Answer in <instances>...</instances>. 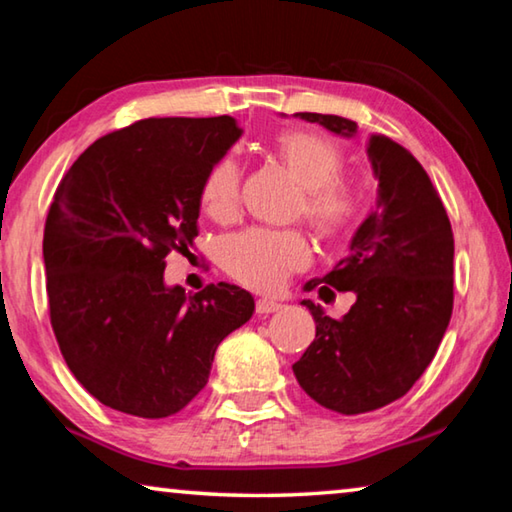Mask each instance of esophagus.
Listing matches in <instances>:
<instances>
[{
    "label": "esophagus",
    "instance_id": "34e87169",
    "mask_svg": "<svg viewBox=\"0 0 512 512\" xmlns=\"http://www.w3.org/2000/svg\"><path fill=\"white\" fill-rule=\"evenodd\" d=\"M257 314H262V316H266V314H275V311H280L282 309V305L280 302H275V300H268V298H259L257 300Z\"/></svg>",
    "mask_w": 512,
    "mask_h": 512
}]
</instances>
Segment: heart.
Masks as SVG:
<instances>
[{
	"label": "heart",
	"mask_w": 512,
	"mask_h": 512,
	"mask_svg": "<svg viewBox=\"0 0 512 512\" xmlns=\"http://www.w3.org/2000/svg\"><path fill=\"white\" fill-rule=\"evenodd\" d=\"M275 151L305 187V216L320 235H339L359 219V189L341 180L343 153L318 131H287L275 140ZM201 201L214 219H228L239 203L237 162L223 158L205 176ZM311 259L307 237L298 230L248 228L225 237L219 262L235 280L259 291L280 289L293 271Z\"/></svg>",
	"instance_id": "heart-1"
}]
</instances>
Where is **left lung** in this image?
<instances>
[{
    "label": "left lung",
    "instance_id": "obj_1",
    "mask_svg": "<svg viewBox=\"0 0 512 512\" xmlns=\"http://www.w3.org/2000/svg\"><path fill=\"white\" fill-rule=\"evenodd\" d=\"M341 137L357 135L345 117L296 112ZM366 155L377 180V205L334 271L305 291L332 286L357 302L341 320L302 300L316 320V339L293 363L311 400L357 415L381 409L411 391L436 354L454 307V235L427 171L391 137L372 133Z\"/></svg>",
    "mask_w": 512,
    "mask_h": 512
}]
</instances>
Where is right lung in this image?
<instances>
[{
    "label": "right lung",
    "mask_w": 512,
    "mask_h": 512,
    "mask_svg": "<svg viewBox=\"0 0 512 512\" xmlns=\"http://www.w3.org/2000/svg\"><path fill=\"white\" fill-rule=\"evenodd\" d=\"M232 117L142 119L81 153L54 194L42 257L58 348L110 409L167 418L210 377L255 300L219 282L187 296L164 257L194 246L205 176L241 137Z\"/></svg>",
    "instance_id": "1"
}]
</instances>
